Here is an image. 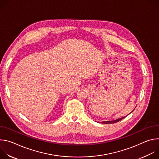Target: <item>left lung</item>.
Masks as SVG:
<instances>
[{
  "instance_id": "1",
  "label": "left lung",
  "mask_w": 159,
  "mask_h": 159,
  "mask_svg": "<svg viewBox=\"0 0 159 159\" xmlns=\"http://www.w3.org/2000/svg\"><path fill=\"white\" fill-rule=\"evenodd\" d=\"M134 110V109H133ZM131 113V112H130ZM125 117L123 118H119V119H117V120H112V121H102V123H104V124H111V123H117L120 121H121L122 119H123Z\"/></svg>"
}]
</instances>
